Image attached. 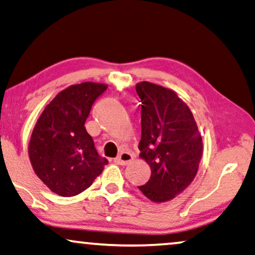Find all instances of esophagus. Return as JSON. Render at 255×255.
Masks as SVG:
<instances>
[{
  "label": "esophagus",
  "mask_w": 255,
  "mask_h": 255,
  "mask_svg": "<svg viewBox=\"0 0 255 255\" xmlns=\"http://www.w3.org/2000/svg\"><path fill=\"white\" fill-rule=\"evenodd\" d=\"M133 160V155L128 152H122L119 156L115 158V162L117 164H122V165H127L130 163V162Z\"/></svg>",
  "instance_id": "1"
}]
</instances>
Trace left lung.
Masks as SVG:
<instances>
[{"label": "left lung", "mask_w": 255, "mask_h": 255, "mask_svg": "<svg viewBox=\"0 0 255 255\" xmlns=\"http://www.w3.org/2000/svg\"><path fill=\"white\" fill-rule=\"evenodd\" d=\"M141 140L139 156L150 167V178L139 186L153 202L177 197L193 182L204 145L189 106L170 88L140 82Z\"/></svg>", "instance_id": "obj_1"}]
</instances>
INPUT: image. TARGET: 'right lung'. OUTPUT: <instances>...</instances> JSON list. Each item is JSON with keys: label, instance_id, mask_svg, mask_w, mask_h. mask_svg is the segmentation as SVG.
Listing matches in <instances>:
<instances>
[{"label": "right lung", "instance_id": "add662e5", "mask_svg": "<svg viewBox=\"0 0 255 255\" xmlns=\"http://www.w3.org/2000/svg\"><path fill=\"white\" fill-rule=\"evenodd\" d=\"M107 87L92 82L66 87L46 106L33 128L28 143L33 170L61 197L88 189L108 163L85 128L92 105Z\"/></svg>", "mask_w": 255, "mask_h": 255}]
</instances>
